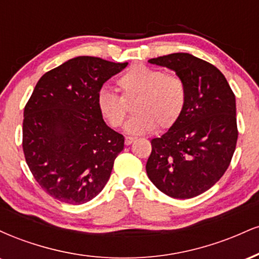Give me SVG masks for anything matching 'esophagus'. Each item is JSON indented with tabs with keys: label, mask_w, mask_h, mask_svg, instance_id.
Here are the masks:
<instances>
[{
	"label": "esophagus",
	"mask_w": 259,
	"mask_h": 259,
	"mask_svg": "<svg viewBox=\"0 0 259 259\" xmlns=\"http://www.w3.org/2000/svg\"><path fill=\"white\" fill-rule=\"evenodd\" d=\"M134 141H135V138H132V136H125V145H126V146L132 145Z\"/></svg>",
	"instance_id": "1"
}]
</instances>
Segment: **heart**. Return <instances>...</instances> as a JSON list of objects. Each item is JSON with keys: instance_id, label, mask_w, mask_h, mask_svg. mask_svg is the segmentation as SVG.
Listing matches in <instances>:
<instances>
[{"instance_id": "1", "label": "heart", "mask_w": 259, "mask_h": 259, "mask_svg": "<svg viewBox=\"0 0 259 259\" xmlns=\"http://www.w3.org/2000/svg\"><path fill=\"white\" fill-rule=\"evenodd\" d=\"M121 96L102 88L96 95V107L108 125H121L127 112L126 102L135 100L136 114L126 121L129 135H144L159 129H169L183 114L186 103V86L183 79L146 65L130 67L117 80Z\"/></svg>"}]
</instances>
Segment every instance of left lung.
Here are the masks:
<instances>
[{
  "label": "left lung",
  "instance_id": "left-lung-1",
  "mask_svg": "<svg viewBox=\"0 0 259 259\" xmlns=\"http://www.w3.org/2000/svg\"><path fill=\"white\" fill-rule=\"evenodd\" d=\"M173 70L186 86L183 114L168 132L151 140L150 180L173 198H192L223 177L237 141L236 101L221 70L190 53L148 59Z\"/></svg>",
  "mask_w": 259,
  "mask_h": 259
}]
</instances>
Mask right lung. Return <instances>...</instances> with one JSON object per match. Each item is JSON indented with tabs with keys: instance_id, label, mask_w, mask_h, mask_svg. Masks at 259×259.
Listing matches in <instances>:
<instances>
[{
	"instance_id": "add662e5",
	"label": "right lung",
	"mask_w": 259,
	"mask_h": 259,
	"mask_svg": "<svg viewBox=\"0 0 259 259\" xmlns=\"http://www.w3.org/2000/svg\"><path fill=\"white\" fill-rule=\"evenodd\" d=\"M127 65L79 56L41 76L24 108L23 151L45 191L69 204L102 191L124 136L111 129L96 107V95Z\"/></svg>"
}]
</instances>
